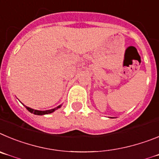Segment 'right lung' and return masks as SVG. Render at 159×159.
<instances>
[{
	"label": "right lung",
	"instance_id": "1",
	"mask_svg": "<svg viewBox=\"0 0 159 159\" xmlns=\"http://www.w3.org/2000/svg\"><path fill=\"white\" fill-rule=\"evenodd\" d=\"M26 107L27 109L28 110V111L31 112V113H33L35 114V115H45V114H49V113H51V112H53V111H55V110L58 109V108H60L61 107V105H59V106H58L57 108H53V109H51V110H46V111H39V110H35V109H32V108H29V107Z\"/></svg>",
	"mask_w": 159,
	"mask_h": 159
}]
</instances>
